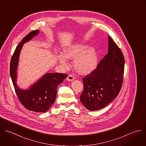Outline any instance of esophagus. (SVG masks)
<instances>
[{
  "label": "esophagus",
  "mask_w": 146,
  "mask_h": 146,
  "mask_svg": "<svg viewBox=\"0 0 146 146\" xmlns=\"http://www.w3.org/2000/svg\"><path fill=\"white\" fill-rule=\"evenodd\" d=\"M74 79V76H73L72 74H69L67 78H66V80H67L68 81H73Z\"/></svg>",
  "instance_id": "1"
}]
</instances>
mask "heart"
<instances>
[{
	"label": "heart",
	"mask_w": 146,
	"mask_h": 146,
	"mask_svg": "<svg viewBox=\"0 0 146 146\" xmlns=\"http://www.w3.org/2000/svg\"><path fill=\"white\" fill-rule=\"evenodd\" d=\"M58 61L64 67H68L67 58L74 60V67L80 74H87L93 72L97 67L98 62V54L97 50L88 45L76 43L64 49V54L56 56Z\"/></svg>",
	"instance_id": "b5f03b06"
}]
</instances>
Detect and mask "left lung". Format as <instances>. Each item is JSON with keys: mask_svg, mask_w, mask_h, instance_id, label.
I'll use <instances>...</instances> for the list:
<instances>
[{"mask_svg": "<svg viewBox=\"0 0 146 146\" xmlns=\"http://www.w3.org/2000/svg\"><path fill=\"white\" fill-rule=\"evenodd\" d=\"M108 53L97 68L82 78L84 91L80 101L89 110L106 107L118 95L123 83L125 58L120 48L108 37Z\"/></svg>", "mask_w": 146, "mask_h": 146, "instance_id": "obj_1", "label": "left lung"}]
</instances>
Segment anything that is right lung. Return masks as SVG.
<instances>
[{
  "label": "right lung",
  "instance_id": "add662e5",
  "mask_svg": "<svg viewBox=\"0 0 146 146\" xmlns=\"http://www.w3.org/2000/svg\"><path fill=\"white\" fill-rule=\"evenodd\" d=\"M38 29L29 32L17 46L11 57L9 72L15 91L21 104L28 110L43 113L46 111L54 102L57 86L68 77L64 73H47L28 90L19 89L16 85V70L23 45L38 33Z\"/></svg>",
  "mask_w": 146,
  "mask_h": 146
}]
</instances>
